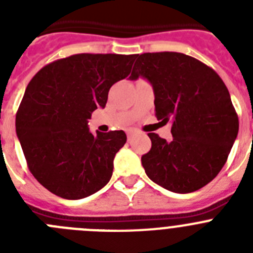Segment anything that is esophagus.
Segmentation results:
<instances>
[{"mask_svg": "<svg viewBox=\"0 0 253 253\" xmlns=\"http://www.w3.org/2000/svg\"><path fill=\"white\" fill-rule=\"evenodd\" d=\"M126 135H128V139L130 140L131 138H133L134 135H135V131H134V130H131V129H130V130H128V131H126Z\"/></svg>", "mask_w": 253, "mask_h": 253, "instance_id": "1", "label": "esophagus"}]
</instances>
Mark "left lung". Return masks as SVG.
I'll use <instances>...</instances> for the list:
<instances>
[{"label":"left lung","mask_w":253,"mask_h":253,"mask_svg":"<svg viewBox=\"0 0 253 253\" xmlns=\"http://www.w3.org/2000/svg\"><path fill=\"white\" fill-rule=\"evenodd\" d=\"M130 80L153 86L154 111L172 123V139L149 133L151 151L142 165L153 182L187 194L213 180L227 162L238 134V115L223 80L213 68L176 51L137 55Z\"/></svg>","instance_id":"obj_1"}]
</instances>
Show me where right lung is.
Returning <instances> with one entry per match:
<instances>
[{
	"label": "right lung",
	"mask_w": 253,
	"mask_h": 253,
	"mask_svg": "<svg viewBox=\"0 0 253 253\" xmlns=\"http://www.w3.org/2000/svg\"><path fill=\"white\" fill-rule=\"evenodd\" d=\"M137 54L81 53L46 64L26 87L16 113V134L35 178L54 195L86 198L113 175L123 130L88 129L115 82L128 77Z\"/></svg>",
	"instance_id": "right-lung-1"
}]
</instances>
